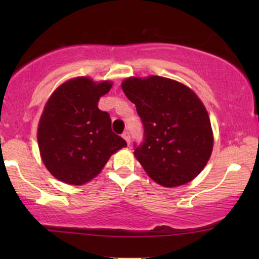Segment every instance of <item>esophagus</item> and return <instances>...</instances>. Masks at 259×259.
<instances>
[{"instance_id": "1", "label": "esophagus", "mask_w": 259, "mask_h": 259, "mask_svg": "<svg viewBox=\"0 0 259 259\" xmlns=\"http://www.w3.org/2000/svg\"><path fill=\"white\" fill-rule=\"evenodd\" d=\"M122 138L126 140L127 144H128V145L131 144V136H130V132H127V131H126V132H123V133H122Z\"/></svg>"}]
</instances>
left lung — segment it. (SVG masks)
<instances>
[{
	"label": "left lung",
	"mask_w": 259,
	"mask_h": 259,
	"mask_svg": "<svg viewBox=\"0 0 259 259\" xmlns=\"http://www.w3.org/2000/svg\"><path fill=\"white\" fill-rule=\"evenodd\" d=\"M122 91L136 105L144 140L134 155L155 183L176 187L191 182L210 159L213 136L199 98L178 81L130 77Z\"/></svg>",
	"instance_id": "1"
}]
</instances>
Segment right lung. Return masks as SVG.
<instances>
[{
    "label": "right lung",
    "mask_w": 259,
    "mask_h": 259,
    "mask_svg": "<svg viewBox=\"0 0 259 259\" xmlns=\"http://www.w3.org/2000/svg\"><path fill=\"white\" fill-rule=\"evenodd\" d=\"M112 82L76 77L62 83L45 106L38 123L41 158L56 179L82 185L99 173L109 157L127 146L111 128L107 112L98 108Z\"/></svg>",
    "instance_id": "obj_1"
}]
</instances>
